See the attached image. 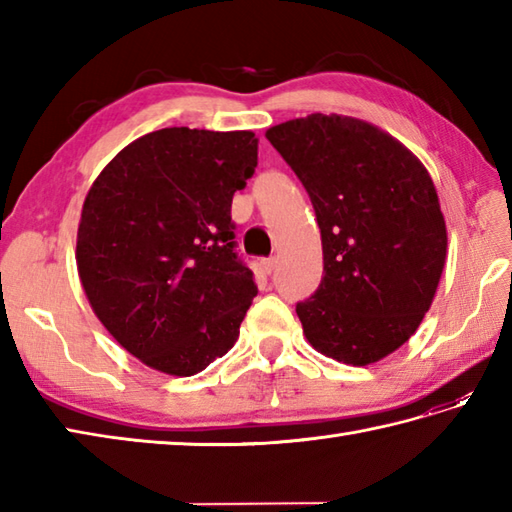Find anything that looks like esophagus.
I'll use <instances>...</instances> for the list:
<instances>
[{
	"label": "esophagus",
	"instance_id": "34e87169",
	"mask_svg": "<svg viewBox=\"0 0 512 512\" xmlns=\"http://www.w3.org/2000/svg\"><path fill=\"white\" fill-rule=\"evenodd\" d=\"M275 266H277V257H266V259H262V270H264L266 275L273 273Z\"/></svg>",
	"mask_w": 512,
	"mask_h": 512
}]
</instances>
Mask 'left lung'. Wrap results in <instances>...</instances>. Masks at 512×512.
Returning <instances> with one entry per match:
<instances>
[{
	"instance_id": "left-lung-1",
	"label": "left lung",
	"mask_w": 512,
	"mask_h": 512,
	"mask_svg": "<svg viewBox=\"0 0 512 512\" xmlns=\"http://www.w3.org/2000/svg\"><path fill=\"white\" fill-rule=\"evenodd\" d=\"M317 213L323 279L297 303L303 334L334 361L363 367L396 352L431 308L447 224L429 171L372 123L310 114L266 132Z\"/></svg>"
}]
</instances>
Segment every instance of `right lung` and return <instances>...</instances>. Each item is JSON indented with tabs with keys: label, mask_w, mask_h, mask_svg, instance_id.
<instances>
[{
	"label": "right lung",
	"mask_w": 512,
	"mask_h": 512,
	"mask_svg": "<svg viewBox=\"0 0 512 512\" xmlns=\"http://www.w3.org/2000/svg\"><path fill=\"white\" fill-rule=\"evenodd\" d=\"M257 167L253 132L167 127L112 158L83 202L76 268L129 354L193 376L235 345L257 295L231 204Z\"/></svg>",
	"instance_id": "1"
}]
</instances>
